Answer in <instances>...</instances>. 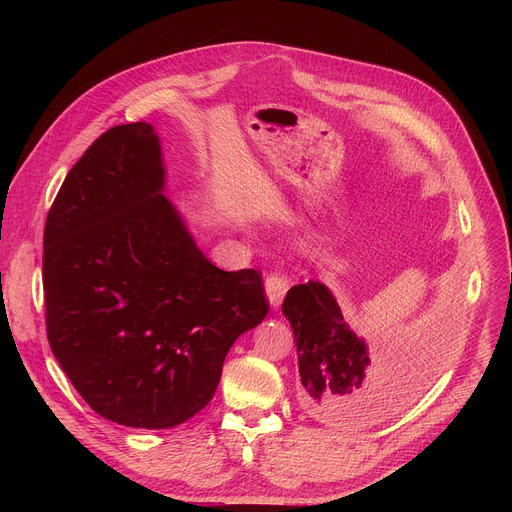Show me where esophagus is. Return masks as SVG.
Masks as SVG:
<instances>
[{
    "instance_id": "obj_1",
    "label": "esophagus",
    "mask_w": 512,
    "mask_h": 512,
    "mask_svg": "<svg viewBox=\"0 0 512 512\" xmlns=\"http://www.w3.org/2000/svg\"><path fill=\"white\" fill-rule=\"evenodd\" d=\"M288 278L282 276V274H270L265 278V294H267V301H270V305L274 309L280 307L284 294L288 290Z\"/></svg>"
}]
</instances>
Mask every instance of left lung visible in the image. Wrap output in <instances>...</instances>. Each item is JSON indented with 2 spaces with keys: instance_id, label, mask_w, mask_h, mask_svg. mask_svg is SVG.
Listing matches in <instances>:
<instances>
[{
  "instance_id": "left-lung-1",
  "label": "left lung",
  "mask_w": 512,
  "mask_h": 512,
  "mask_svg": "<svg viewBox=\"0 0 512 512\" xmlns=\"http://www.w3.org/2000/svg\"><path fill=\"white\" fill-rule=\"evenodd\" d=\"M282 313L297 340L299 402L309 417L321 423L334 427L378 423L407 407L432 375V353L427 351L400 367H371L365 340L348 328L324 282L292 286Z\"/></svg>"
}]
</instances>
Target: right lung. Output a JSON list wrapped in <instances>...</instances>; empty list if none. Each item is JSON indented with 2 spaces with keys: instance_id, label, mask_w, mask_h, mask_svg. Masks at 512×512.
Returning <instances> with one entry per match:
<instances>
[{
  "instance_id": "obj_1",
  "label": "right lung",
  "mask_w": 512,
  "mask_h": 512,
  "mask_svg": "<svg viewBox=\"0 0 512 512\" xmlns=\"http://www.w3.org/2000/svg\"><path fill=\"white\" fill-rule=\"evenodd\" d=\"M164 188L155 128L114 126L68 172L43 234L51 353L95 413L137 429L197 415L270 309L259 272L215 267Z\"/></svg>"
}]
</instances>
